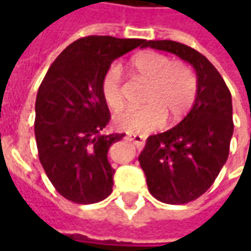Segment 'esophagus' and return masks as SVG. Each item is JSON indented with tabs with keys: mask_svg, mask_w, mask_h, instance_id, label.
I'll use <instances>...</instances> for the list:
<instances>
[{
	"mask_svg": "<svg viewBox=\"0 0 251 251\" xmlns=\"http://www.w3.org/2000/svg\"><path fill=\"white\" fill-rule=\"evenodd\" d=\"M128 140L132 141L138 148H141L144 144H145V137L142 135H138V134H128Z\"/></svg>",
	"mask_w": 251,
	"mask_h": 251,
	"instance_id": "esophagus-1",
	"label": "esophagus"
}]
</instances>
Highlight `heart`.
Wrapping results in <instances>:
<instances>
[{
    "instance_id": "1",
    "label": "heart",
    "mask_w": 251,
    "mask_h": 251,
    "mask_svg": "<svg viewBox=\"0 0 251 251\" xmlns=\"http://www.w3.org/2000/svg\"><path fill=\"white\" fill-rule=\"evenodd\" d=\"M132 73L148 83L144 95L147 106L127 109L116 114L114 121L121 130L141 134L160 127L165 121H180L193 109L198 93V81L187 64L172 61L158 51H145L131 60ZM100 93L107 106L119 110L124 104L119 64L109 65L100 78Z\"/></svg>"
}]
</instances>
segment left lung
<instances>
[{"label":"left lung","mask_w":251,"mask_h":251,"mask_svg":"<svg viewBox=\"0 0 251 251\" xmlns=\"http://www.w3.org/2000/svg\"><path fill=\"white\" fill-rule=\"evenodd\" d=\"M145 47L176 54L196 70V103L176 127L151 135L138 156L150 193L165 204H186L212 186L233 135L232 96L218 70L197 50L173 40Z\"/></svg>","instance_id":"obj_1"}]
</instances>
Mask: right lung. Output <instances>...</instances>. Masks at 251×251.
I'll list each match as a JSON object with an SVG mask.
<instances>
[{
	"label": "right lung",
	"mask_w": 251,
	"mask_h": 251,
	"mask_svg": "<svg viewBox=\"0 0 251 251\" xmlns=\"http://www.w3.org/2000/svg\"><path fill=\"white\" fill-rule=\"evenodd\" d=\"M145 43L111 36L78 39L50 65L37 91L39 159L55 190L73 202L95 204L110 196L114 169L107 152L124 134H101L110 121L100 93L101 74L116 58Z\"/></svg>",
	"instance_id": "right-lung-1"
}]
</instances>
